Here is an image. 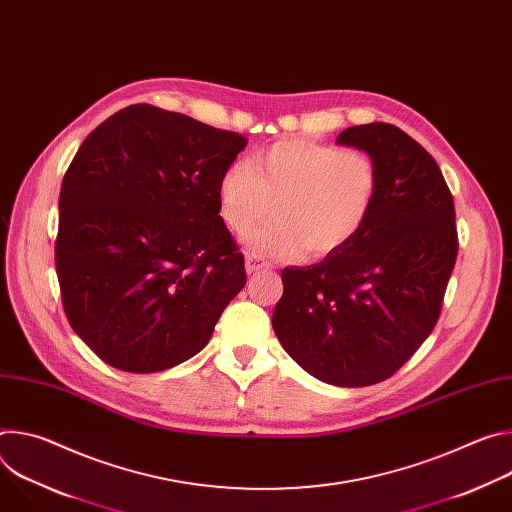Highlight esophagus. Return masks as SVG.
<instances>
[{
  "mask_svg": "<svg viewBox=\"0 0 512 512\" xmlns=\"http://www.w3.org/2000/svg\"><path fill=\"white\" fill-rule=\"evenodd\" d=\"M271 263L267 259H263L257 253H247V273H255L259 269H267Z\"/></svg>",
  "mask_w": 512,
  "mask_h": 512,
  "instance_id": "esophagus-1",
  "label": "esophagus"
}]
</instances>
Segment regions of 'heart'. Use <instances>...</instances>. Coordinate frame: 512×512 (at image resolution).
Masks as SVG:
<instances>
[{
    "label": "heart",
    "instance_id": "b5f03b06",
    "mask_svg": "<svg viewBox=\"0 0 512 512\" xmlns=\"http://www.w3.org/2000/svg\"><path fill=\"white\" fill-rule=\"evenodd\" d=\"M379 194V168L371 154L312 139H283L235 162L216 184L225 223L247 235L271 214L273 223L251 235L253 249L296 257H326L367 225Z\"/></svg>",
    "mask_w": 512,
    "mask_h": 512
}]
</instances>
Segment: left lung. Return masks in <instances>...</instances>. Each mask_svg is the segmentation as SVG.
<instances>
[{
	"mask_svg": "<svg viewBox=\"0 0 512 512\" xmlns=\"http://www.w3.org/2000/svg\"><path fill=\"white\" fill-rule=\"evenodd\" d=\"M373 156L379 194L362 231L310 267L281 271L273 330L300 367L336 387L395 375L442 314L458 257L452 192L435 160L391 123L344 129Z\"/></svg>",
	"mask_w": 512,
	"mask_h": 512,
	"instance_id": "obj_1",
	"label": "left lung"
}]
</instances>
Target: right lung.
<instances>
[{
    "label": "right lung",
    "instance_id": "1",
    "mask_svg": "<svg viewBox=\"0 0 512 512\" xmlns=\"http://www.w3.org/2000/svg\"><path fill=\"white\" fill-rule=\"evenodd\" d=\"M247 139L137 103L103 121L58 198L64 314L111 367L158 373L198 354L247 283L216 184Z\"/></svg>",
    "mask_w": 512,
    "mask_h": 512
}]
</instances>
